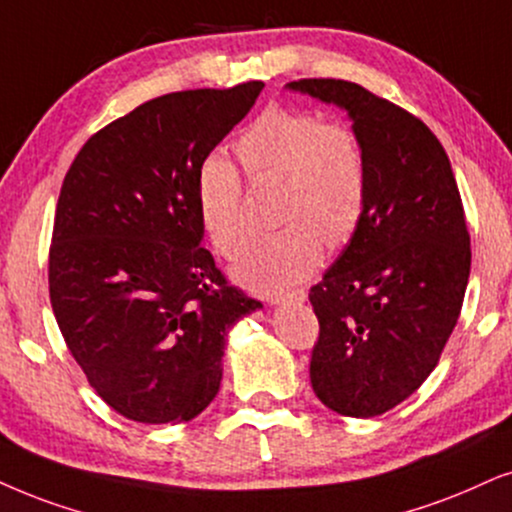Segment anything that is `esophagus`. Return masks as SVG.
I'll use <instances>...</instances> for the list:
<instances>
[{
  "label": "esophagus",
  "instance_id": "1",
  "mask_svg": "<svg viewBox=\"0 0 512 512\" xmlns=\"http://www.w3.org/2000/svg\"><path fill=\"white\" fill-rule=\"evenodd\" d=\"M269 304H286V302H304L307 300V290L297 288V290H290V293H276L267 297Z\"/></svg>",
  "mask_w": 512,
  "mask_h": 512
}]
</instances>
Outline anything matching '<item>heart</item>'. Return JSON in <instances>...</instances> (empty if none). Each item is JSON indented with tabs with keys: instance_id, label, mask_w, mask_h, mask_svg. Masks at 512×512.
Instances as JSON below:
<instances>
[{
	"instance_id": "b5f03b06",
	"label": "heart",
	"mask_w": 512,
	"mask_h": 512,
	"mask_svg": "<svg viewBox=\"0 0 512 512\" xmlns=\"http://www.w3.org/2000/svg\"><path fill=\"white\" fill-rule=\"evenodd\" d=\"M250 181H281L276 219L283 226L257 238L236 264L241 283L274 293L314 274L326 243L340 248L354 236L368 200L364 141L349 125L312 111L269 106L236 139ZM196 208L217 255L234 260L250 238L243 179L236 165L210 155L196 177Z\"/></svg>"
}]
</instances>
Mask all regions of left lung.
<instances>
[{
	"label": "left lung",
	"mask_w": 512,
	"mask_h": 512,
	"mask_svg": "<svg viewBox=\"0 0 512 512\" xmlns=\"http://www.w3.org/2000/svg\"><path fill=\"white\" fill-rule=\"evenodd\" d=\"M288 87L345 108L366 148L364 217L309 290V378L328 409L373 418L425 383L461 316L472 257L461 193L444 146L397 103L331 77Z\"/></svg>",
	"instance_id": "1"
}]
</instances>
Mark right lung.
<instances>
[{"mask_svg": "<svg viewBox=\"0 0 512 512\" xmlns=\"http://www.w3.org/2000/svg\"><path fill=\"white\" fill-rule=\"evenodd\" d=\"M264 82L189 89L113 120L75 155L58 196L49 297L96 394L137 423L196 418L222 383L226 333L262 307L205 250L203 160Z\"/></svg>", "mask_w": 512, "mask_h": 512, "instance_id": "add662e5", "label": "right lung"}]
</instances>
